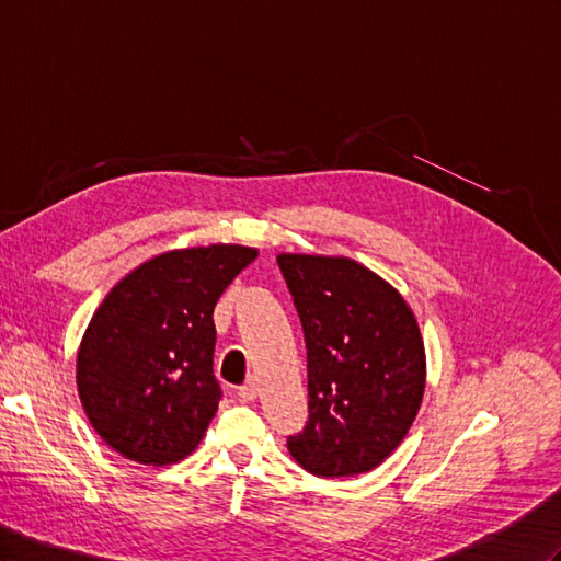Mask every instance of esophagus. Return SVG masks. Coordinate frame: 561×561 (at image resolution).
Here are the masks:
<instances>
[{
	"label": "esophagus",
	"instance_id": "esophagus-1",
	"mask_svg": "<svg viewBox=\"0 0 561 561\" xmlns=\"http://www.w3.org/2000/svg\"><path fill=\"white\" fill-rule=\"evenodd\" d=\"M237 396L241 400H255L257 398V379L255 377H249L247 383H241L237 389Z\"/></svg>",
	"mask_w": 561,
	"mask_h": 561
}]
</instances>
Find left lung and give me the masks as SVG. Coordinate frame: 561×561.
Listing matches in <instances>:
<instances>
[{
    "mask_svg": "<svg viewBox=\"0 0 561 561\" xmlns=\"http://www.w3.org/2000/svg\"><path fill=\"white\" fill-rule=\"evenodd\" d=\"M308 348V422L286 445L314 477L379 467L412 426L426 357L417 320L389 282L351 257L279 253Z\"/></svg>",
    "mask_w": 561,
    "mask_h": 561,
    "instance_id": "obj_1",
    "label": "left lung"
}]
</instances>
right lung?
<instances>
[{
    "mask_svg": "<svg viewBox=\"0 0 561 561\" xmlns=\"http://www.w3.org/2000/svg\"><path fill=\"white\" fill-rule=\"evenodd\" d=\"M257 251L237 243L168 251L123 277L82 336L78 393L113 450L168 465L204 438L222 398L213 310Z\"/></svg>",
    "mask_w": 561,
    "mask_h": 561,
    "instance_id": "obj_1",
    "label": "right lung"
}]
</instances>
